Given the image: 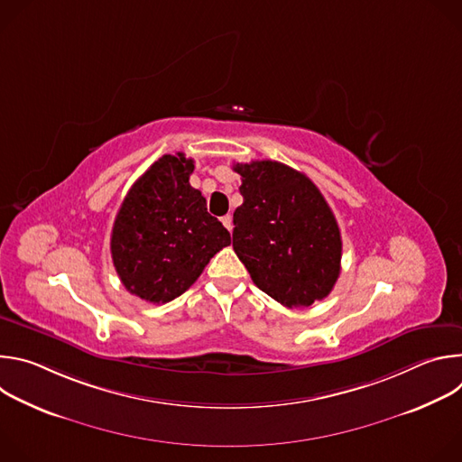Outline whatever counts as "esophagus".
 <instances>
[{"instance_id":"34e87169","label":"esophagus","mask_w":462,"mask_h":462,"mask_svg":"<svg viewBox=\"0 0 462 462\" xmlns=\"http://www.w3.org/2000/svg\"><path fill=\"white\" fill-rule=\"evenodd\" d=\"M221 223L226 226V230H228V232H232V228H234V226H232V216H230V214L223 216V217H221Z\"/></svg>"}]
</instances>
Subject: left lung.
<instances>
[{
  "instance_id": "left-lung-1",
  "label": "left lung",
  "mask_w": 462,
  "mask_h": 462,
  "mask_svg": "<svg viewBox=\"0 0 462 462\" xmlns=\"http://www.w3.org/2000/svg\"><path fill=\"white\" fill-rule=\"evenodd\" d=\"M234 171L243 205L232 246L255 287L289 309L327 298L340 276L342 236L321 191L276 161L237 162Z\"/></svg>"
}]
</instances>
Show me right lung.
Segmentation results:
<instances>
[{"mask_svg":"<svg viewBox=\"0 0 462 462\" xmlns=\"http://www.w3.org/2000/svg\"><path fill=\"white\" fill-rule=\"evenodd\" d=\"M191 171L184 153L162 155L131 186L116 214L113 265L122 285L144 301L175 300L230 245L228 230L189 186Z\"/></svg>","mask_w":462,"mask_h":462,"instance_id":"1","label":"right lung"}]
</instances>
